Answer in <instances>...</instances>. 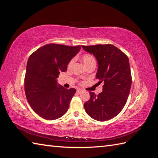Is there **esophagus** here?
<instances>
[{"label": "esophagus", "mask_w": 158, "mask_h": 158, "mask_svg": "<svg viewBox=\"0 0 158 158\" xmlns=\"http://www.w3.org/2000/svg\"><path fill=\"white\" fill-rule=\"evenodd\" d=\"M82 92H83V90H82V89H77V92H78V94L82 93Z\"/></svg>", "instance_id": "obj_1"}]
</instances>
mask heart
I'll use <instances>...</instances> for the list:
<instances>
[{
    "label": "heart",
    "instance_id": "1",
    "mask_svg": "<svg viewBox=\"0 0 158 158\" xmlns=\"http://www.w3.org/2000/svg\"><path fill=\"white\" fill-rule=\"evenodd\" d=\"M82 60L85 66L89 64L90 63H92V62H95V59L93 57V56L89 54H85L84 55H83L82 57ZM73 60H70V62L69 64V67L70 68L72 65H73Z\"/></svg>",
    "mask_w": 158,
    "mask_h": 158
}]
</instances>
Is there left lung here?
Here are the masks:
<instances>
[{
  "mask_svg": "<svg viewBox=\"0 0 158 158\" xmlns=\"http://www.w3.org/2000/svg\"><path fill=\"white\" fill-rule=\"evenodd\" d=\"M97 60L96 78L104 85L98 95L90 92V99L84 105L88 115L99 121L109 120L125 107L132 84L128 56L113 45L82 46Z\"/></svg>",
  "mask_w": 158,
  "mask_h": 158,
  "instance_id": "1",
  "label": "left lung"
}]
</instances>
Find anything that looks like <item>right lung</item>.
I'll return each instance as SVG.
<instances>
[{"label":"right lung","instance_id":"1","mask_svg":"<svg viewBox=\"0 0 158 158\" xmlns=\"http://www.w3.org/2000/svg\"><path fill=\"white\" fill-rule=\"evenodd\" d=\"M76 47L47 44L40 47L28 59L24 80L26 96L31 107L47 120H55L67 112L76 90L66 89L57 83L61 72L78 53Z\"/></svg>","mask_w":158,"mask_h":158}]
</instances>
